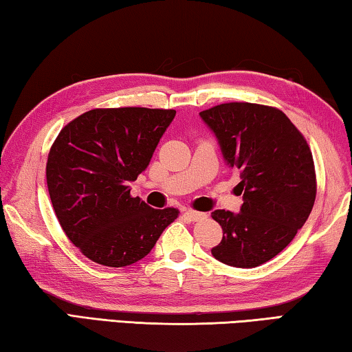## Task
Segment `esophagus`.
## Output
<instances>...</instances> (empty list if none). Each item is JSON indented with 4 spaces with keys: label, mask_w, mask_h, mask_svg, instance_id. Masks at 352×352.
<instances>
[{
    "label": "esophagus",
    "mask_w": 352,
    "mask_h": 352,
    "mask_svg": "<svg viewBox=\"0 0 352 352\" xmlns=\"http://www.w3.org/2000/svg\"><path fill=\"white\" fill-rule=\"evenodd\" d=\"M184 214H186V217L190 221H199V220H203V218H206V214H203V212H197L193 209H187Z\"/></svg>",
    "instance_id": "obj_1"
}]
</instances>
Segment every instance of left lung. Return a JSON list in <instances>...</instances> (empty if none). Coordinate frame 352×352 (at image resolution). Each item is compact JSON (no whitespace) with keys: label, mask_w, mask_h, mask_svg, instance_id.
<instances>
[{"label":"left lung","mask_w":352,"mask_h":352,"mask_svg":"<svg viewBox=\"0 0 352 352\" xmlns=\"http://www.w3.org/2000/svg\"><path fill=\"white\" fill-rule=\"evenodd\" d=\"M220 143L223 157L240 173L239 214L212 212L223 239L212 256L230 267L254 268L295 239L312 212L316 176L306 138L276 107L224 102L199 112Z\"/></svg>","instance_id":"left-lung-1"}]
</instances>
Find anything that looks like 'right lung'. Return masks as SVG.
Segmentation results:
<instances>
[{"label":"right lung","mask_w":352,"mask_h":352,"mask_svg":"<svg viewBox=\"0 0 352 352\" xmlns=\"http://www.w3.org/2000/svg\"><path fill=\"white\" fill-rule=\"evenodd\" d=\"M173 109H94L63 128L50 149L46 184L63 232L85 257L128 267L149 254L175 207L153 209L131 197L146 170Z\"/></svg>","instance_id":"right-lung-1"}]
</instances>
